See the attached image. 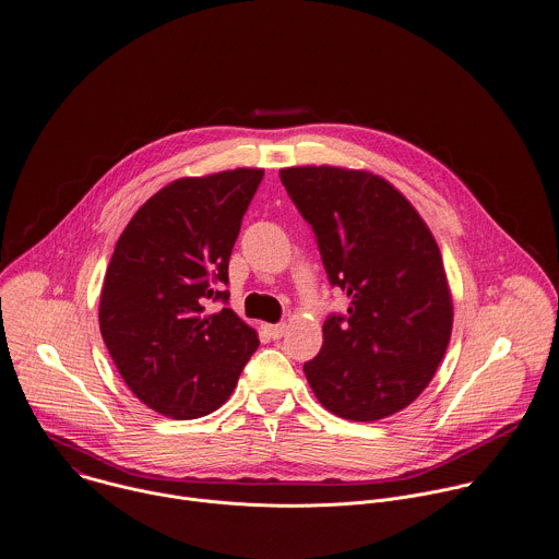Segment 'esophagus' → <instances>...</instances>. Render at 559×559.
Returning <instances> with one entry per match:
<instances>
[{"label":"esophagus","mask_w":559,"mask_h":559,"mask_svg":"<svg viewBox=\"0 0 559 559\" xmlns=\"http://www.w3.org/2000/svg\"><path fill=\"white\" fill-rule=\"evenodd\" d=\"M265 333H267L272 340H281L283 333H285V322H281V324H265Z\"/></svg>","instance_id":"1"}]
</instances>
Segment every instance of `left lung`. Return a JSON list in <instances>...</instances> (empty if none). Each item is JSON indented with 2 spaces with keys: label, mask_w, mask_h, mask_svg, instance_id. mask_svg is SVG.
<instances>
[{
  "label": "left lung",
  "mask_w": 559,
  "mask_h": 559,
  "mask_svg": "<svg viewBox=\"0 0 559 559\" xmlns=\"http://www.w3.org/2000/svg\"><path fill=\"white\" fill-rule=\"evenodd\" d=\"M281 181L311 226L331 287L350 305L329 313L305 361L318 402L350 421H378L430 384L452 333L439 246L393 186L364 170L294 166Z\"/></svg>",
  "instance_id": "8db88e82"
}]
</instances>
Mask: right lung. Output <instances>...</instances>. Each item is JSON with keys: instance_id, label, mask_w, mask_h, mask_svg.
<instances>
[{"instance_id": "right-lung-1", "label": "right lung", "mask_w": 559, "mask_h": 559, "mask_svg": "<svg viewBox=\"0 0 559 559\" xmlns=\"http://www.w3.org/2000/svg\"><path fill=\"white\" fill-rule=\"evenodd\" d=\"M261 168L183 177L127 224L100 292V333L131 393L155 413L198 419L235 391L259 337L230 307L228 263Z\"/></svg>"}]
</instances>
